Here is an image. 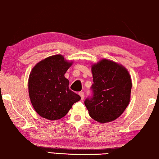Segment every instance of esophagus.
Instances as JSON below:
<instances>
[{"label":"esophagus","mask_w":159,"mask_h":159,"mask_svg":"<svg viewBox=\"0 0 159 159\" xmlns=\"http://www.w3.org/2000/svg\"><path fill=\"white\" fill-rule=\"evenodd\" d=\"M79 94L80 95V97H81V99L83 100L84 98V92H80Z\"/></svg>","instance_id":"34e87169"}]
</instances>
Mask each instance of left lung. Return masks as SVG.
Wrapping results in <instances>:
<instances>
[{
    "label": "left lung",
    "instance_id": "left-lung-1",
    "mask_svg": "<svg viewBox=\"0 0 159 159\" xmlns=\"http://www.w3.org/2000/svg\"><path fill=\"white\" fill-rule=\"evenodd\" d=\"M92 96L84 105L94 120L109 122L120 116L130 100L132 81L125 67L107 59L92 66Z\"/></svg>",
    "mask_w": 159,
    "mask_h": 159
}]
</instances>
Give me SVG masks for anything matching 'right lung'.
Returning <instances> with one entry per match:
<instances>
[{
  "mask_svg": "<svg viewBox=\"0 0 159 159\" xmlns=\"http://www.w3.org/2000/svg\"><path fill=\"white\" fill-rule=\"evenodd\" d=\"M72 63L61 55L50 56L32 69L28 88L32 106L40 116L49 120L64 117L81 97L69 89L64 77Z\"/></svg>",
  "mask_w": 159,
  "mask_h": 159,
  "instance_id": "right-lung-1",
  "label": "right lung"
}]
</instances>
